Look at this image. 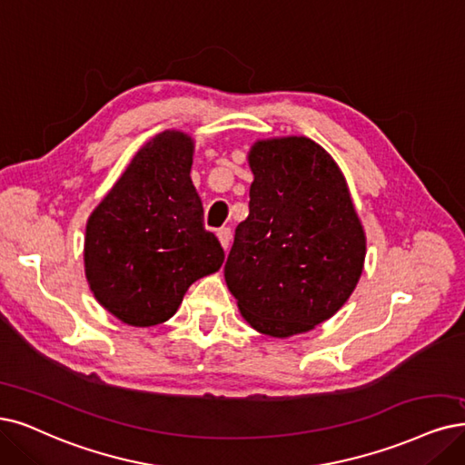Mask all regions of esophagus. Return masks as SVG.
<instances>
[{
    "instance_id": "obj_1",
    "label": "esophagus",
    "mask_w": 465,
    "mask_h": 465,
    "mask_svg": "<svg viewBox=\"0 0 465 465\" xmlns=\"http://www.w3.org/2000/svg\"><path fill=\"white\" fill-rule=\"evenodd\" d=\"M216 235H218V239H220L222 247L228 251V247H230V242H232V230H230V228H220Z\"/></svg>"
}]
</instances>
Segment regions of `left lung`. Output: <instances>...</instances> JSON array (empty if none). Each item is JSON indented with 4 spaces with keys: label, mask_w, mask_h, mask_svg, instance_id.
I'll use <instances>...</instances> for the list:
<instances>
[{
    "label": "left lung",
    "mask_w": 465,
    "mask_h": 465,
    "mask_svg": "<svg viewBox=\"0 0 465 465\" xmlns=\"http://www.w3.org/2000/svg\"><path fill=\"white\" fill-rule=\"evenodd\" d=\"M249 216L235 228L223 278L259 333L314 330L362 276L366 233L331 154L304 135L254 142Z\"/></svg>",
    "instance_id": "1"
}]
</instances>
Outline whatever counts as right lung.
<instances>
[{"label": "right lung", "mask_w": 465, "mask_h": 465, "mask_svg": "<svg viewBox=\"0 0 465 465\" xmlns=\"http://www.w3.org/2000/svg\"><path fill=\"white\" fill-rule=\"evenodd\" d=\"M195 142L164 130L137 151L85 223L84 270L97 302L123 323L151 328L176 314L193 282L220 270L192 182Z\"/></svg>", "instance_id": "right-lung-1"}]
</instances>
